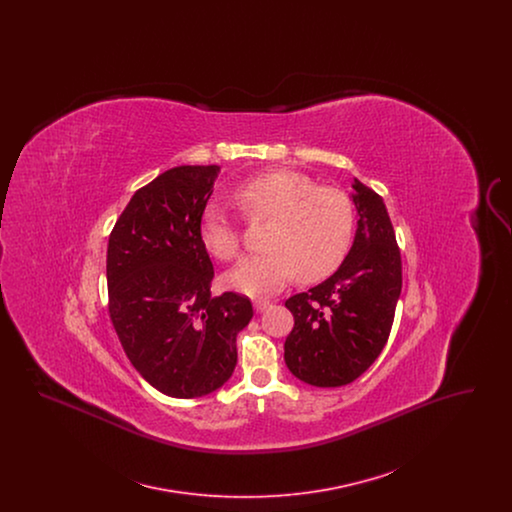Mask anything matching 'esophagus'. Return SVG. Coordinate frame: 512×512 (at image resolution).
<instances>
[{
    "label": "esophagus",
    "mask_w": 512,
    "mask_h": 512,
    "mask_svg": "<svg viewBox=\"0 0 512 512\" xmlns=\"http://www.w3.org/2000/svg\"><path fill=\"white\" fill-rule=\"evenodd\" d=\"M253 307H255L257 313H263V311H267L268 307H270V301H267V299H255Z\"/></svg>",
    "instance_id": "1"
}]
</instances>
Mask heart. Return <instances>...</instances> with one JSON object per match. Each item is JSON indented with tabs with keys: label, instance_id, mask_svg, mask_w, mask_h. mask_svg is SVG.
I'll use <instances>...</instances> for the list:
<instances>
[{
	"label": "heart",
	"instance_id": "b5f03b06",
	"mask_svg": "<svg viewBox=\"0 0 512 512\" xmlns=\"http://www.w3.org/2000/svg\"><path fill=\"white\" fill-rule=\"evenodd\" d=\"M232 199L245 220H267L261 245L265 251L240 261L226 274L236 292H276L293 276L318 282L345 259L355 230V209L347 194L301 172L274 169L238 184ZM203 247L220 261L240 255L242 232L224 207L211 203L199 222Z\"/></svg>",
	"mask_w": 512,
	"mask_h": 512
}]
</instances>
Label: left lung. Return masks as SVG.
I'll use <instances>...</instances> for the list:
<instances>
[{
  "label": "left lung",
  "mask_w": 512,
  "mask_h": 512,
  "mask_svg": "<svg viewBox=\"0 0 512 512\" xmlns=\"http://www.w3.org/2000/svg\"><path fill=\"white\" fill-rule=\"evenodd\" d=\"M359 226L341 267L286 301L293 330L284 359L299 380L340 388L357 380L390 338L401 293V251L384 199L355 178Z\"/></svg>",
  "instance_id": "8db88e82"
}]
</instances>
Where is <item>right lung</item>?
I'll return each instance as SVG.
<instances>
[{"label":"right lung","mask_w":512,"mask_h":512,"mask_svg":"<svg viewBox=\"0 0 512 512\" xmlns=\"http://www.w3.org/2000/svg\"><path fill=\"white\" fill-rule=\"evenodd\" d=\"M217 165H182L140 188L107 245L109 317L132 366L153 388L201 397L232 376L236 336L249 324L247 295L211 297L213 263L199 222Z\"/></svg>","instance_id":"obj_1"}]
</instances>
